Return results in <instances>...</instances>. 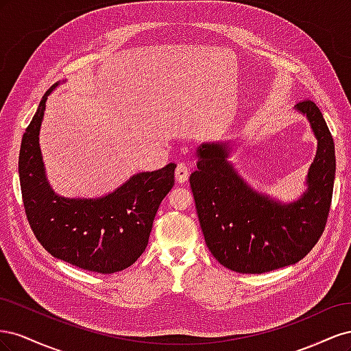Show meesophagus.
I'll return each instance as SVG.
<instances>
[{"label": "esophagus", "instance_id": "34e87169", "mask_svg": "<svg viewBox=\"0 0 351 351\" xmlns=\"http://www.w3.org/2000/svg\"><path fill=\"white\" fill-rule=\"evenodd\" d=\"M187 178H189V167H187V164H184V162L177 164V168H176V182L180 183V184H183V183L187 182Z\"/></svg>", "mask_w": 351, "mask_h": 351}]
</instances>
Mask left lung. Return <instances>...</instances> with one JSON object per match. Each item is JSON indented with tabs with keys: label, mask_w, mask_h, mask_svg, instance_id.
I'll use <instances>...</instances> for the list:
<instances>
[{
	"label": "left lung",
	"mask_w": 351,
	"mask_h": 351,
	"mask_svg": "<svg viewBox=\"0 0 351 351\" xmlns=\"http://www.w3.org/2000/svg\"><path fill=\"white\" fill-rule=\"evenodd\" d=\"M309 119L317 154L307 176L309 189L294 204L281 205L258 195L227 161L226 145L197 147V169L190 176L206 246L226 268L263 274L302 261L325 230L331 208L335 151L324 115L312 99L297 104Z\"/></svg>",
	"instance_id": "1"
}]
</instances>
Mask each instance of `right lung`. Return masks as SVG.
<instances>
[{
    "mask_svg": "<svg viewBox=\"0 0 351 351\" xmlns=\"http://www.w3.org/2000/svg\"><path fill=\"white\" fill-rule=\"evenodd\" d=\"M47 90L23 134L19 155L20 187L29 226L52 256L90 272L112 274L142 256L156 210L174 186L176 164L133 176L99 199H66L52 192L44 173L39 129Z\"/></svg>",
    "mask_w": 351,
    "mask_h": 351,
    "instance_id": "right-lung-1",
    "label": "right lung"
}]
</instances>
